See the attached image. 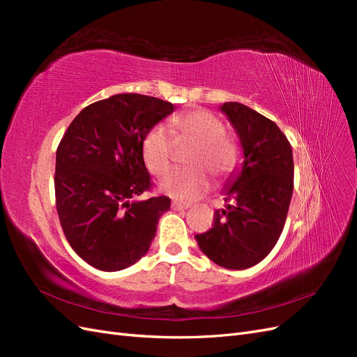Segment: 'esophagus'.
I'll list each match as a JSON object with an SVG mask.
<instances>
[{
    "instance_id": "34e87169",
    "label": "esophagus",
    "mask_w": 357,
    "mask_h": 357,
    "mask_svg": "<svg viewBox=\"0 0 357 357\" xmlns=\"http://www.w3.org/2000/svg\"><path fill=\"white\" fill-rule=\"evenodd\" d=\"M171 207H172V210H188L189 207H190V204L189 202H178V201H172V204H171Z\"/></svg>"
}]
</instances>
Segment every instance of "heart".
Segmentation results:
<instances>
[{"instance_id": "b5f03b06", "label": "heart", "mask_w": 357, "mask_h": 357, "mask_svg": "<svg viewBox=\"0 0 357 357\" xmlns=\"http://www.w3.org/2000/svg\"><path fill=\"white\" fill-rule=\"evenodd\" d=\"M177 142L195 144L188 164L192 168L171 171L160 181V190L167 195L193 201L210 189V177L226 178L238 167L240 153L236 146L226 138L225 126L218 116L204 109L181 113L171 121ZM174 139L164 125L153 126L143 139V159L153 176L165 174L171 165Z\"/></svg>"}]
</instances>
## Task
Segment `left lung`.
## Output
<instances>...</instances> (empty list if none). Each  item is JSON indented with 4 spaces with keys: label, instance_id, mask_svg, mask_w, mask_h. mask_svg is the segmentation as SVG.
<instances>
[{
    "label": "left lung",
    "instance_id": "obj_1",
    "mask_svg": "<svg viewBox=\"0 0 357 357\" xmlns=\"http://www.w3.org/2000/svg\"><path fill=\"white\" fill-rule=\"evenodd\" d=\"M243 149V164L225 186L226 204L214 211L213 228L195 235L202 253L228 269H245L265 259L283 232L294 193V156L273 122L240 102H225Z\"/></svg>",
    "mask_w": 357,
    "mask_h": 357
}]
</instances>
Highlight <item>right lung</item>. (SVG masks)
Returning <instances> with one entry per match:
<instances>
[{
	"label": "right lung",
	"mask_w": 357,
	"mask_h": 357,
	"mask_svg": "<svg viewBox=\"0 0 357 357\" xmlns=\"http://www.w3.org/2000/svg\"><path fill=\"white\" fill-rule=\"evenodd\" d=\"M174 105L153 96L117 93L74 117L56 150L55 195L73 250L101 271H121L152 244L167 197L137 199L152 188L143 139Z\"/></svg>",
	"instance_id": "right-lung-1"
}]
</instances>
